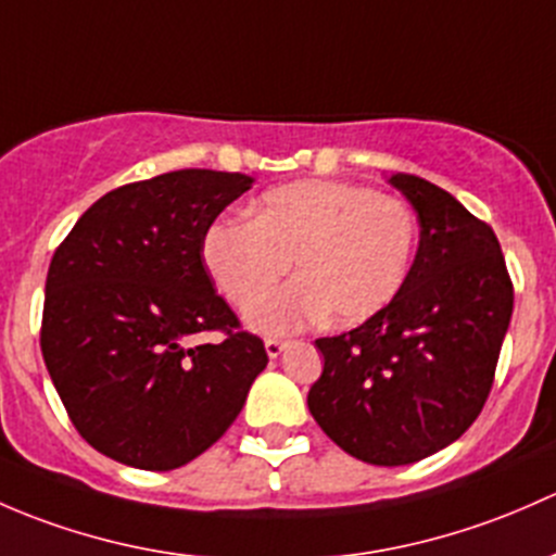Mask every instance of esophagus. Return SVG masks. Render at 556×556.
<instances>
[{
	"label": "esophagus",
	"instance_id": "1",
	"mask_svg": "<svg viewBox=\"0 0 556 556\" xmlns=\"http://www.w3.org/2000/svg\"><path fill=\"white\" fill-rule=\"evenodd\" d=\"M286 345H289V342H286V340H278V337H267V340H265V351H267V356H270V358H278L280 353L286 351Z\"/></svg>",
	"mask_w": 556,
	"mask_h": 556
}]
</instances>
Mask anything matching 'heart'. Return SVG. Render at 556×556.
Returning a JSON list of instances; mask_svg holds the SVG:
<instances>
[{"label":"heart","instance_id":"obj_1","mask_svg":"<svg viewBox=\"0 0 556 556\" xmlns=\"http://www.w3.org/2000/svg\"><path fill=\"white\" fill-rule=\"evenodd\" d=\"M417 219L393 194L348 181H296L265 192L251 222L219 219L203 260L236 307L261 296L295 262L298 278L249 311L260 331L283 334L318 324L353 326L386 311L409 276Z\"/></svg>","mask_w":556,"mask_h":556}]
</instances>
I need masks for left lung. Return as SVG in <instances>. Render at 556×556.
Returning <instances> with one entry per match:
<instances>
[{"instance_id": "1", "label": "left lung", "mask_w": 556, "mask_h": 556, "mask_svg": "<svg viewBox=\"0 0 556 556\" xmlns=\"http://www.w3.org/2000/svg\"><path fill=\"white\" fill-rule=\"evenodd\" d=\"M420 219L396 300L316 340L324 371L307 406L364 463L406 466L460 439L482 412L514 311V283L488 222L412 174L391 176Z\"/></svg>"}]
</instances>
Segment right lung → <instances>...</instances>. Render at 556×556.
Listing matches in <instances>:
<instances>
[{
  "mask_svg": "<svg viewBox=\"0 0 556 556\" xmlns=\"http://www.w3.org/2000/svg\"><path fill=\"white\" fill-rule=\"evenodd\" d=\"M249 187L205 168L123 185L55 249L39 345L68 420L101 455L170 471L243 409L267 351L214 291L203 240ZM203 330L223 340L192 346Z\"/></svg>",
  "mask_w": 556,
  "mask_h": 556,
  "instance_id": "1",
  "label": "right lung"
}]
</instances>
